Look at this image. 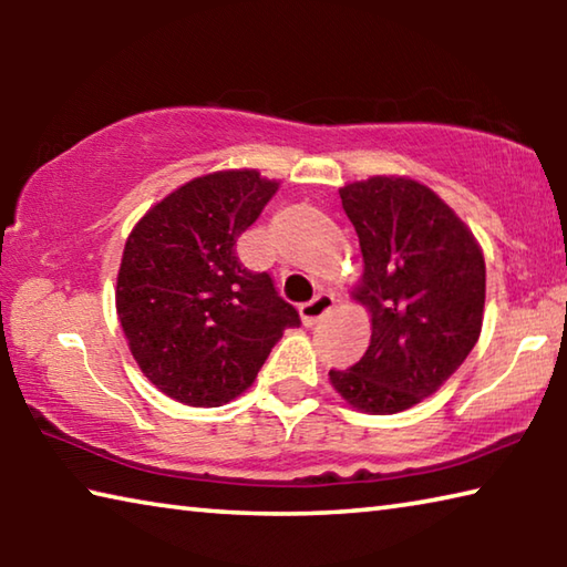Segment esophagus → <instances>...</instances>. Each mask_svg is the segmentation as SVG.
Returning a JSON list of instances; mask_svg holds the SVG:
<instances>
[{"label":"esophagus","mask_w":567,"mask_h":567,"mask_svg":"<svg viewBox=\"0 0 567 567\" xmlns=\"http://www.w3.org/2000/svg\"><path fill=\"white\" fill-rule=\"evenodd\" d=\"M334 307V295L332 292H318L310 302L300 305V315L305 324H315L322 315H328Z\"/></svg>","instance_id":"1"}]
</instances>
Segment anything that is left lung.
<instances>
[{
  "label": "left lung",
  "mask_w": 567,
  "mask_h": 567,
  "mask_svg": "<svg viewBox=\"0 0 567 567\" xmlns=\"http://www.w3.org/2000/svg\"><path fill=\"white\" fill-rule=\"evenodd\" d=\"M362 277L352 297L372 338L350 370H330L344 402L370 415L417 405L465 362L483 330L485 257L475 235L417 179L375 175L340 187Z\"/></svg>",
  "instance_id": "1"
}]
</instances>
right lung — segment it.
I'll list each match as a JSON object with an SVG mask.
<instances>
[{
    "mask_svg": "<svg viewBox=\"0 0 567 567\" xmlns=\"http://www.w3.org/2000/svg\"><path fill=\"white\" fill-rule=\"evenodd\" d=\"M277 187L257 169L195 177L124 243L114 292L124 338L145 378L182 405L243 395L282 332L300 324L272 277L247 270L235 249Z\"/></svg>",
    "mask_w": 567,
    "mask_h": 567,
    "instance_id": "right-lung-1",
    "label": "right lung"
}]
</instances>
